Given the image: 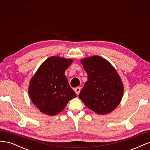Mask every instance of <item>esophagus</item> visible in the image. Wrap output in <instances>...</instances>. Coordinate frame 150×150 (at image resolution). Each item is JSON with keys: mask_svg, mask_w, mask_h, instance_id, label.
Instances as JSON below:
<instances>
[{"mask_svg": "<svg viewBox=\"0 0 150 150\" xmlns=\"http://www.w3.org/2000/svg\"><path fill=\"white\" fill-rule=\"evenodd\" d=\"M74 91L76 93L77 95H79L80 91H81V88L80 87H77L74 89Z\"/></svg>", "mask_w": 150, "mask_h": 150, "instance_id": "34e87169", "label": "esophagus"}]
</instances>
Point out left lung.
<instances>
[{"instance_id":"left-lung-1","label":"left lung","mask_w":150,"mask_h":150,"mask_svg":"<svg viewBox=\"0 0 150 150\" xmlns=\"http://www.w3.org/2000/svg\"><path fill=\"white\" fill-rule=\"evenodd\" d=\"M88 74V81L79 94L85 105L97 114L106 115L119 105L124 88L116 69L100 56L81 60Z\"/></svg>"}]
</instances>
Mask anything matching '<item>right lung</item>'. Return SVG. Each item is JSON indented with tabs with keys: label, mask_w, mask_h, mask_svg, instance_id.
Wrapping results in <instances>:
<instances>
[{
	"label": "right lung",
	"mask_w": 150,
	"mask_h": 150,
	"mask_svg": "<svg viewBox=\"0 0 150 150\" xmlns=\"http://www.w3.org/2000/svg\"><path fill=\"white\" fill-rule=\"evenodd\" d=\"M72 62L71 59L50 57L40 65L30 79V98L44 114L57 115L71 99L76 97L64 74Z\"/></svg>",
	"instance_id": "obj_1"
}]
</instances>
